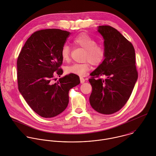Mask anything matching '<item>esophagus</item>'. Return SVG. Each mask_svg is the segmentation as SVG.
Masks as SVG:
<instances>
[{
    "label": "esophagus",
    "instance_id": "esophagus-1",
    "mask_svg": "<svg viewBox=\"0 0 156 156\" xmlns=\"http://www.w3.org/2000/svg\"><path fill=\"white\" fill-rule=\"evenodd\" d=\"M80 82L81 83H84L85 82V79L83 77H80Z\"/></svg>",
    "mask_w": 156,
    "mask_h": 156
}]
</instances>
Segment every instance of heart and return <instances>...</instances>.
I'll use <instances>...</instances> for the list:
<instances>
[{"label":"heart","instance_id":"b5f03b06","mask_svg":"<svg viewBox=\"0 0 156 156\" xmlns=\"http://www.w3.org/2000/svg\"><path fill=\"white\" fill-rule=\"evenodd\" d=\"M73 44L75 46L81 47L85 49L84 63L73 64L66 67L65 71L67 74H75L80 76H84L90 69V62L93 66H99L104 60L106 55L105 46L97 43L96 39L85 32L80 33L73 38ZM71 53L70 47L64 44L61 50V55L64 61H68Z\"/></svg>","mask_w":156,"mask_h":156}]
</instances>
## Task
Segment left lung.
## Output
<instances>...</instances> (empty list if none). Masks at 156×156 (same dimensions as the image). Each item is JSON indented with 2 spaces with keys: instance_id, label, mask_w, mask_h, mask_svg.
Wrapping results in <instances>:
<instances>
[{
  "instance_id": "1",
  "label": "left lung",
  "mask_w": 156,
  "mask_h": 156,
  "mask_svg": "<svg viewBox=\"0 0 156 156\" xmlns=\"http://www.w3.org/2000/svg\"><path fill=\"white\" fill-rule=\"evenodd\" d=\"M98 31L104 38L106 55L89 79L92 87L89 101L96 112L111 115L126 105L137 80L135 52L131 42L113 27L100 26Z\"/></svg>"
}]
</instances>
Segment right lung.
I'll return each mask as SVG.
<instances>
[{
    "label": "right lung",
    "mask_w": 156,
    "mask_h": 156,
    "mask_svg": "<svg viewBox=\"0 0 156 156\" xmlns=\"http://www.w3.org/2000/svg\"><path fill=\"white\" fill-rule=\"evenodd\" d=\"M70 32L57 29L37 30L23 46L17 60L18 89L29 107L43 118H53L67 108L70 89L80 84L78 75L59 80L63 70L61 50Z\"/></svg>",
    "instance_id": "add662e5"
}]
</instances>
